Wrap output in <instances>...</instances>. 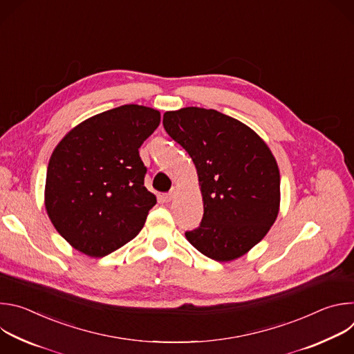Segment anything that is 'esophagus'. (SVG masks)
<instances>
[{"label": "esophagus", "instance_id": "obj_1", "mask_svg": "<svg viewBox=\"0 0 354 354\" xmlns=\"http://www.w3.org/2000/svg\"><path fill=\"white\" fill-rule=\"evenodd\" d=\"M174 197H175V189H172L171 192H168V193L164 194V201H167V203H168V201L174 200Z\"/></svg>", "mask_w": 354, "mask_h": 354}]
</instances>
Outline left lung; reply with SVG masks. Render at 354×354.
<instances>
[{
	"label": "left lung",
	"mask_w": 354,
	"mask_h": 354,
	"mask_svg": "<svg viewBox=\"0 0 354 354\" xmlns=\"http://www.w3.org/2000/svg\"><path fill=\"white\" fill-rule=\"evenodd\" d=\"M167 133L190 156L203 197L200 227L185 232L201 254L231 262L259 243L280 209V172L268 144L214 109L164 113Z\"/></svg>",
	"instance_id": "8db88e82"
}]
</instances>
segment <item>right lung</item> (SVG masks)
<instances>
[{
    "label": "right lung",
    "instance_id": "obj_1",
    "mask_svg": "<svg viewBox=\"0 0 354 354\" xmlns=\"http://www.w3.org/2000/svg\"><path fill=\"white\" fill-rule=\"evenodd\" d=\"M153 108L123 105L71 129L50 157L44 207L77 250L102 258L144 227L157 197L144 186L138 148L160 126Z\"/></svg>",
    "mask_w": 354,
    "mask_h": 354
}]
</instances>
